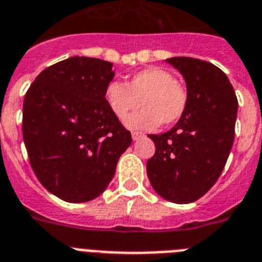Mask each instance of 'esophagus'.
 <instances>
[{"instance_id": "1", "label": "esophagus", "mask_w": 262, "mask_h": 262, "mask_svg": "<svg viewBox=\"0 0 262 262\" xmlns=\"http://www.w3.org/2000/svg\"><path fill=\"white\" fill-rule=\"evenodd\" d=\"M141 137H144V133H141V132H132V138H133V141L140 140Z\"/></svg>"}]
</instances>
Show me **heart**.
Segmentation results:
<instances>
[{
  "label": "heart",
  "instance_id": "b5f03b06",
  "mask_svg": "<svg viewBox=\"0 0 262 262\" xmlns=\"http://www.w3.org/2000/svg\"><path fill=\"white\" fill-rule=\"evenodd\" d=\"M105 101L118 120L144 106L130 116L125 125L130 129L153 130L159 125H171L186 112L187 91L175 81L171 72L159 67H149L134 74L126 85L111 81L105 87Z\"/></svg>",
  "mask_w": 262,
  "mask_h": 262
}]
</instances>
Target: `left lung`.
Segmentation results:
<instances>
[{"label": "left lung", "instance_id": "1", "mask_svg": "<svg viewBox=\"0 0 262 262\" xmlns=\"http://www.w3.org/2000/svg\"><path fill=\"white\" fill-rule=\"evenodd\" d=\"M166 62L182 74L188 103L179 121L162 134H149L156 154L147 161L154 191L172 203H192L216 183L231 153L237 97L227 75L200 59Z\"/></svg>", "mask_w": 262, "mask_h": 262}]
</instances>
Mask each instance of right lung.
I'll return each mask as SVG.
<instances>
[{
    "label": "right lung",
    "mask_w": 262,
    "mask_h": 262,
    "mask_svg": "<svg viewBox=\"0 0 262 262\" xmlns=\"http://www.w3.org/2000/svg\"><path fill=\"white\" fill-rule=\"evenodd\" d=\"M112 67L72 56L43 70L25 96L22 133L31 167L64 202L84 203L103 194L132 144L104 96Z\"/></svg>",
    "instance_id": "add662e5"
}]
</instances>
